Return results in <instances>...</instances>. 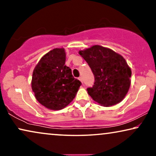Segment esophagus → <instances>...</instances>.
Returning <instances> with one entry per match:
<instances>
[{
    "instance_id": "1",
    "label": "esophagus",
    "mask_w": 156,
    "mask_h": 156,
    "mask_svg": "<svg viewBox=\"0 0 156 156\" xmlns=\"http://www.w3.org/2000/svg\"><path fill=\"white\" fill-rule=\"evenodd\" d=\"M79 80H80V82H82V84H83V80H82V76H80V77H79Z\"/></svg>"
}]
</instances>
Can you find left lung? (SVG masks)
Here are the masks:
<instances>
[{
  "instance_id": "left-lung-1",
  "label": "left lung",
  "mask_w": 156,
  "mask_h": 156,
  "mask_svg": "<svg viewBox=\"0 0 156 156\" xmlns=\"http://www.w3.org/2000/svg\"><path fill=\"white\" fill-rule=\"evenodd\" d=\"M88 63L94 75L92 87L87 88L89 96L104 106L121 102L129 91L131 70L125 59L111 49L94 45L79 52Z\"/></svg>"
}]
</instances>
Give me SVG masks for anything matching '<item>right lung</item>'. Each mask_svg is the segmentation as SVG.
Segmentation results:
<instances>
[{
    "label": "right lung",
    "mask_w": 156,
    "mask_h": 156,
    "mask_svg": "<svg viewBox=\"0 0 156 156\" xmlns=\"http://www.w3.org/2000/svg\"><path fill=\"white\" fill-rule=\"evenodd\" d=\"M64 48H55L44 55L33 70L32 89L36 99L44 107L60 110L67 106L82 85L65 65Z\"/></svg>",
    "instance_id": "1"
}]
</instances>
